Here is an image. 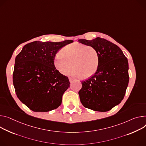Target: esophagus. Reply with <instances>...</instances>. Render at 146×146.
Instances as JSON below:
<instances>
[{"mask_svg": "<svg viewBox=\"0 0 146 146\" xmlns=\"http://www.w3.org/2000/svg\"><path fill=\"white\" fill-rule=\"evenodd\" d=\"M69 82H70V83L73 82V81L74 80V79H73V78H71V77H69Z\"/></svg>", "mask_w": 146, "mask_h": 146, "instance_id": "esophagus-1", "label": "esophagus"}]
</instances>
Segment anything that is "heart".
<instances>
[{
  "mask_svg": "<svg viewBox=\"0 0 146 146\" xmlns=\"http://www.w3.org/2000/svg\"><path fill=\"white\" fill-rule=\"evenodd\" d=\"M54 64L58 72L63 75L69 74L73 66V76L88 78L97 72L99 57L94 47L76 42L62 48L55 56Z\"/></svg>",
  "mask_w": 146,
  "mask_h": 146,
  "instance_id": "obj_1",
  "label": "heart"
}]
</instances>
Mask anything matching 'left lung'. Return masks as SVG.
<instances>
[{"label":"left lung","instance_id":"obj_1","mask_svg":"<svg viewBox=\"0 0 146 146\" xmlns=\"http://www.w3.org/2000/svg\"><path fill=\"white\" fill-rule=\"evenodd\" d=\"M78 42L94 47L99 57L94 75L82 82L80 101L87 108L108 111L120 104L125 95L129 80L127 59L120 48L104 38L80 39Z\"/></svg>","mask_w":146,"mask_h":146}]
</instances>
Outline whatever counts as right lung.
<instances>
[{
	"instance_id": "add662e5",
	"label": "right lung",
	"mask_w": 146,
	"mask_h": 146,
	"mask_svg": "<svg viewBox=\"0 0 146 146\" xmlns=\"http://www.w3.org/2000/svg\"><path fill=\"white\" fill-rule=\"evenodd\" d=\"M73 40L34 41L26 44L15 59L13 82L18 98L34 112H48L62 104L70 87L68 77L54 66L57 52Z\"/></svg>"
}]
</instances>
